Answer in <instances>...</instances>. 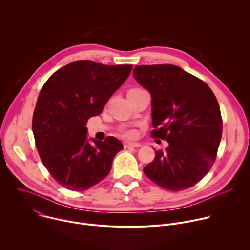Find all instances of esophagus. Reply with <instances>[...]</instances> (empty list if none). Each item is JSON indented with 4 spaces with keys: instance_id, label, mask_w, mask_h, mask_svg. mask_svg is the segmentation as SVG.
I'll use <instances>...</instances> for the list:
<instances>
[{
    "instance_id": "34e87169",
    "label": "esophagus",
    "mask_w": 250,
    "mask_h": 250,
    "mask_svg": "<svg viewBox=\"0 0 250 250\" xmlns=\"http://www.w3.org/2000/svg\"><path fill=\"white\" fill-rule=\"evenodd\" d=\"M124 146L126 148V147H140L141 145L138 144V142H124Z\"/></svg>"
}]
</instances>
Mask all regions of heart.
Masks as SVG:
<instances>
[{"label":"heart","mask_w":250,"mask_h":250,"mask_svg":"<svg viewBox=\"0 0 250 250\" xmlns=\"http://www.w3.org/2000/svg\"><path fill=\"white\" fill-rule=\"evenodd\" d=\"M134 90H140V89H132L130 91H134ZM124 136L128 137V138H132V137L135 136V132L133 130H127V131L124 132Z\"/></svg>","instance_id":"obj_1"}]
</instances>
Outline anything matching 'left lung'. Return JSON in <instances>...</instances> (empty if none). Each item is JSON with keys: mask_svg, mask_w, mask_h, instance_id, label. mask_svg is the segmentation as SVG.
Returning <instances> with one entry per match:
<instances>
[{"mask_svg": "<svg viewBox=\"0 0 250 250\" xmlns=\"http://www.w3.org/2000/svg\"><path fill=\"white\" fill-rule=\"evenodd\" d=\"M132 74L151 95V136L169 144L165 150H155L145 174L173 192L193 187L210 170L222 138L215 94L204 81L172 64L138 65Z\"/></svg>", "mask_w": 250, "mask_h": 250, "instance_id": "obj_1", "label": "left lung"}]
</instances>
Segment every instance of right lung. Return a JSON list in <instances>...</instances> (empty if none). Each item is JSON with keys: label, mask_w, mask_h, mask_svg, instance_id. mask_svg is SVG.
<instances>
[{"label": "right lung", "mask_w": 250, "mask_h": 250, "mask_svg": "<svg viewBox=\"0 0 250 250\" xmlns=\"http://www.w3.org/2000/svg\"><path fill=\"white\" fill-rule=\"evenodd\" d=\"M132 65H104L91 60L69 63L45 82L32 117L41 159L54 180L71 191H85L101 182L123 149L114 136L87 140V122L102 113L124 84Z\"/></svg>", "instance_id": "right-lung-1"}]
</instances>
